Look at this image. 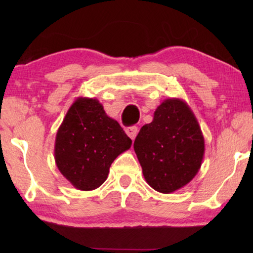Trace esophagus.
Wrapping results in <instances>:
<instances>
[{
    "mask_svg": "<svg viewBox=\"0 0 253 253\" xmlns=\"http://www.w3.org/2000/svg\"><path fill=\"white\" fill-rule=\"evenodd\" d=\"M126 132L127 136L131 138V139H134V138H136V136H137V133H138V127L134 126H127L126 129Z\"/></svg>",
    "mask_w": 253,
    "mask_h": 253,
    "instance_id": "obj_1",
    "label": "esophagus"
}]
</instances>
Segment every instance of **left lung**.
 <instances>
[{
  "mask_svg": "<svg viewBox=\"0 0 253 253\" xmlns=\"http://www.w3.org/2000/svg\"><path fill=\"white\" fill-rule=\"evenodd\" d=\"M145 181L155 191L171 193L199 171L205 140L195 114L184 100L166 99L133 143Z\"/></svg>",
  "mask_w": 253,
  "mask_h": 253,
  "instance_id": "1",
  "label": "left lung"
}]
</instances>
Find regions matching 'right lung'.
<instances>
[{
  "label": "right lung",
  "instance_id": "obj_1",
  "mask_svg": "<svg viewBox=\"0 0 253 253\" xmlns=\"http://www.w3.org/2000/svg\"><path fill=\"white\" fill-rule=\"evenodd\" d=\"M132 140L99 100L79 96L65 114L55 138L58 170L76 189L91 191L106 181L113 161Z\"/></svg>",
  "mask_w": 253,
  "mask_h": 253
}]
</instances>
